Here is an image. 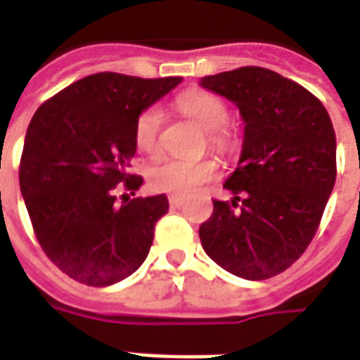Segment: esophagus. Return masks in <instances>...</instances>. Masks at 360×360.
Segmentation results:
<instances>
[{
	"instance_id": "34e87169",
	"label": "esophagus",
	"mask_w": 360,
	"mask_h": 360,
	"mask_svg": "<svg viewBox=\"0 0 360 360\" xmlns=\"http://www.w3.org/2000/svg\"><path fill=\"white\" fill-rule=\"evenodd\" d=\"M183 202H185V200H183L181 196H169V206H172V208H181Z\"/></svg>"
}]
</instances>
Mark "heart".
<instances>
[{
  "mask_svg": "<svg viewBox=\"0 0 360 360\" xmlns=\"http://www.w3.org/2000/svg\"><path fill=\"white\" fill-rule=\"evenodd\" d=\"M175 105L179 108L183 115H187L193 123L206 131L210 144L219 152L231 150V139L229 134L221 131L226 125L229 111L221 98H218L206 90H193L185 92L175 100ZM162 125L164 115L156 105H150L139 113L134 121V144L144 154H156L160 150V136H162ZM216 175V164L210 160H198V162H187V160H172L165 158L160 160L148 169L150 187L158 193H167L173 196H188L196 188L202 187L204 183L214 179Z\"/></svg>",
  "mask_w": 360,
  "mask_h": 360,
  "instance_id": "obj_1",
  "label": "heart"
}]
</instances>
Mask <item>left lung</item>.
<instances>
[{
    "mask_svg": "<svg viewBox=\"0 0 360 360\" xmlns=\"http://www.w3.org/2000/svg\"><path fill=\"white\" fill-rule=\"evenodd\" d=\"M200 86L231 100L245 121L239 165L224 185L235 198L214 200L200 243L233 276L274 278L307 250L332 195V119L316 96L262 67L210 75Z\"/></svg>",
    "mask_w": 360,
    "mask_h": 360,
    "instance_id": "8db88e82",
    "label": "left lung"
}]
</instances>
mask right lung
I'll return each mask as SVG.
<instances>
[{"mask_svg":"<svg viewBox=\"0 0 360 360\" xmlns=\"http://www.w3.org/2000/svg\"><path fill=\"white\" fill-rule=\"evenodd\" d=\"M183 81L96 73L69 84L36 110L25 136L19 183L36 239L59 270L92 287L117 283L148 257L165 195H134L129 173L134 121Z\"/></svg>","mask_w":360,"mask_h":360,"instance_id":"1","label":"right lung"}]
</instances>
